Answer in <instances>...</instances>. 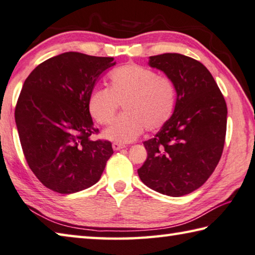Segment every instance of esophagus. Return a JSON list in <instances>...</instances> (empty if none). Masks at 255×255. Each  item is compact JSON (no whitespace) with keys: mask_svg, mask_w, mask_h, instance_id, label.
<instances>
[{"mask_svg":"<svg viewBox=\"0 0 255 255\" xmlns=\"http://www.w3.org/2000/svg\"><path fill=\"white\" fill-rule=\"evenodd\" d=\"M112 146H113V149H114L115 151H119V150H121V149H124V148H125L124 144L118 143V142H114V143L112 144Z\"/></svg>","mask_w":255,"mask_h":255,"instance_id":"esophagus-1","label":"esophagus"}]
</instances>
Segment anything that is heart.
<instances>
[{"label": "heart", "instance_id": "1", "mask_svg": "<svg viewBox=\"0 0 255 255\" xmlns=\"http://www.w3.org/2000/svg\"><path fill=\"white\" fill-rule=\"evenodd\" d=\"M177 104L176 85L167 76L137 64H125L109 75V89L89 93L87 109L98 124L114 119L119 106L124 113L116 119L103 136L118 143L137 139L145 128L157 132L172 118Z\"/></svg>", "mask_w": 255, "mask_h": 255}]
</instances>
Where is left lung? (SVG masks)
I'll list each match as a JSON object with an SVG mask.
<instances>
[{"label": "left lung", "mask_w": 255, "mask_h": 255, "mask_svg": "<svg viewBox=\"0 0 255 255\" xmlns=\"http://www.w3.org/2000/svg\"><path fill=\"white\" fill-rule=\"evenodd\" d=\"M149 65L176 85L170 121L144 141L148 158L137 173L149 188L179 197L203 186L215 170L225 143L227 107L202 62L180 53L151 56Z\"/></svg>", "instance_id": "8db88e82"}]
</instances>
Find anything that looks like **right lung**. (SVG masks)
<instances>
[{"label":"right lung","mask_w":255,"mask_h":255,"mask_svg":"<svg viewBox=\"0 0 255 255\" xmlns=\"http://www.w3.org/2000/svg\"><path fill=\"white\" fill-rule=\"evenodd\" d=\"M112 57L65 52L35 67L15 106V123L26 162L43 186L73 194L95 185L113 154L112 143L91 140L98 132L87 100Z\"/></svg>","instance_id":"1"}]
</instances>
